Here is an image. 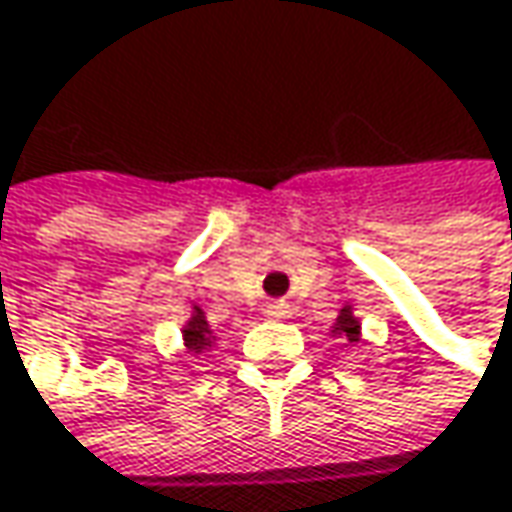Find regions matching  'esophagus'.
I'll use <instances>...</instances> for the list:
<instances>
[{
    "label": "esophagus",
    "mask_w": 512,
    "mask_h": 512,
    "mask_svg": "<svg viewBox=\"0 0 512 512\" xmlns=\"http://www.w3.org/2000/svg\"><path fill=\"white\" fill-rule=\"evenodd\" d=\"M266 316H269V318H284L286 316L284 301H269V304H266Z\"/></svg>",
    "instance_id": "obj_1"
}]
</instances>
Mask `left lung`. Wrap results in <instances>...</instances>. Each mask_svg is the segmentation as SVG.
<instances>
[{
    "instance_id": "1",
    "label": "left lung",
    "mask_w": 512,
    "mask_h": 512,
    "mask_svg": "<svg viewBox=\"0 0 512 512\" xmlns=\"http://www.w3.org/2000/svg\"><path fill=\"white\" fill-rule=\"evenodd\" d=\"M333 333H339L347 342H359V321L350 316V307L342 310V316L336 321V330H333Z\"/></svg>"
}]
</instances>
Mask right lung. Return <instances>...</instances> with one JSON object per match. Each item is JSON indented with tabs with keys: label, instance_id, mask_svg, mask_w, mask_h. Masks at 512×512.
<instances>
[{
	"label": "right lung",
	"instance_id": "obj_1",
	"mask_svg": "<svg viewBox=\"0 0 512 512\" xmlns=\"http://www.w3.org/2000/svg\"><path fill=\"white\" fill-rule=\"evenodd\" d=\"M182 333H185V347L191 353H199V350L211 345V330H208V321L202 316V310H194V316H191L188 327Z\"/></svg>",
	"mask_w": 512,
	"mask_h": 512
}]
</instances>
